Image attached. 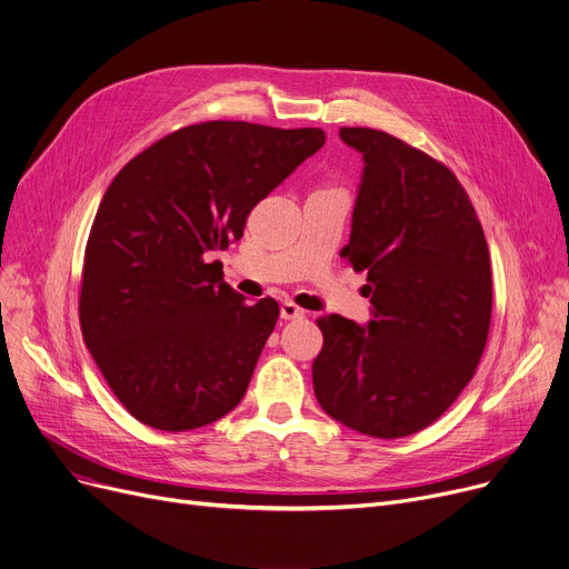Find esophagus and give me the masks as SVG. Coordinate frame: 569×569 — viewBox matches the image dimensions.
Instances as JSON below:
<instances>
[{
    "mask_svg": "<svg viewBox=\"0 0 569 569\" xmlns=\"http://www.w3.org/2000/svg\"><path fill=\"white\" fill-rule=\"evenodd\" d=\"M305 316H307V311L299 309L295 301H283V305H281V318L283 320H295V318H305Z\"/></svg>",
    "mask_w": 569,
    "mask_h": 569,
    "instance_id": "34e87169",
    "label": "esophagus"
}]
</instances>
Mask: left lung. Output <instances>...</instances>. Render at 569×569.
Masks as SVG:
<instances>
[{"label": "left lung", "mask_w": 569, "mask_h": 569, "mask_svg": "<svg viewBox=\"0 0 569 569\" xmlns=\"http://www.w3.org/2000/svg\"><path fill=\"white\" fill-rule=\"evenodd\" d=\"M338 134L366 162L340 256L366 272L372 320L318 318L313 391L338 423L398 439L435 423L476 375L491 320L489 249L443 162L382 130Z\"/></svg>", "instance_id": "left-lung-1"}]
</instances>
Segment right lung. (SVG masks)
<instances>
[{
	"mask_svg": "<svg viewBox=\"0 0 569 569\" xmlns=\"http://www.w3.org/2000/svg\"><path fill=\"white\" fill-rule=\"evenodd\" d=\"M322 143L320 128L206 121L111 180L84 251L80 325L137 421L194 430L242 400L279 305H247L210 256L240 240L249 212Z\"/></svg>",
	"mask_w": 569,
	"mask_h": 569,
	"instance_id": "add662e5",
	"label": "right lung"
}]
</instances>
